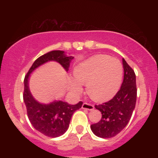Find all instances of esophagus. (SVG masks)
Listing matches in <instances>:
<instances>
[{
  "label": "esophagus",
  "mask_w": 158,
  "mask_h": 158,
  "mask_svg": "<svg viewBox=\"0 0 158 158\" xmlns=\"http://www.w3.org/2000/svg\"><path fill=\"white\" fill-rule=\"evenodd\" d=\"M81 108H83V109H86V110H93L94 108V106L92 104H89V103H87V102H84L82 104V106H81Z\"/></svg>",
  "instance_id": "obj_1"
}]
</instances>
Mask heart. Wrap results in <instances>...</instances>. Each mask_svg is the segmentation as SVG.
<instances>
[{"mask_svg": "<svg viewBox=\"0 0 158 158\" xmlns=\"http://www.w3.org/2000/svg\"><path fill=\"white\" fill-rule=\"evenodd\" d=\"M76 80L70 82L75 94L82 92L81 85H86L87 92L95 101H105L117 94L123 80L122 63L108 55H95L79 63L73 70Z\"/></svg>", "mask_w": 158, "mask_h": 158, "instance_id": "1", "label": "heart"}]
</instances>
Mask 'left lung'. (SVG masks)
<instances>
[{"mask_svg": "<svg viewBox=\"0 0 158 158\" xmlns=\"http://www.w3.org/2000/svg\"><path fill=\"white\" fill-rule=\"evenodd\" d=\"M124 78L120 89L108 102L96 105L102 114L99 122L90 126L97 137L110 138L120 132L131 119L137 100V85L135 71L123 59Z\"/></svg>", "mask_w": 158, "mask_h": 158, "instance_id": "8db88e82", "label": "left lung"}]
</instances>
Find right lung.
<instances>
[{
	"label": "right lung",
	"instance_id": "obj_1",
	"mask_svg": "<svg viewBox=\"0 0 158 158\" xmlns=\"http://www.w3.org/2000/svg\"><path fill=\"white\" fill-rule=\"evenodd\" d=\"M73 59L72 56H67L61 50L50 51L38 58L25 76L23 98L27 116L35 129L47 137H57L64 134L68 130L72 115L81 108L83 102L80 101L76 105H70L63 101H54L50 104L39 103L30 93L29 77L35 69L50 61H57L68 71Z\"/></svg>",
	"mask_w": 158,
	"mask_h": 158
}]
</instances>
